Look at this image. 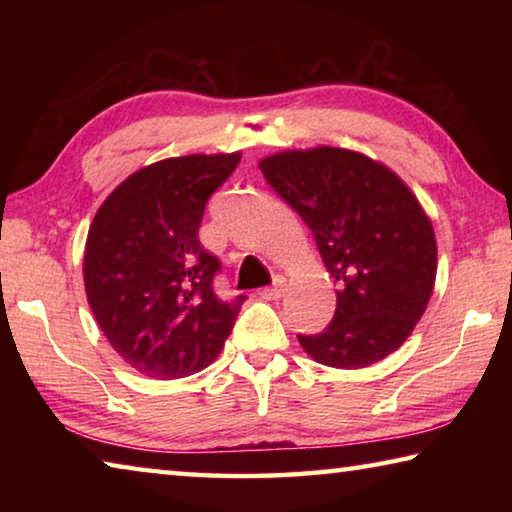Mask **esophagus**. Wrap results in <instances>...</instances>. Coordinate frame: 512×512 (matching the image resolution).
<instances>
[{
    "label": "esophagus",
    "mask_w": 512,
    "mask_h": 512,
    "mask_svg": "<svg viewBox=\"0 0 512 512\" xmlns=\"http://www.w3.org/2000/svg\"><path fill=\"white\" fill-rule=\"evenodd\" d=\"M284 287H287V284H284V277H277L273 287L262 289V291H259V296H262L264 300H280L282 293H284Z\"/></svg>",
    "instance_id": "obj_1"
}]
</instances>
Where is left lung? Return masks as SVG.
Listing matches in <instances>:
<instances>
[{
  "label": "left lung",
  "mask_w": 512,
  "mask_h": 512,
  "mask_svg": "<svg viewBox=\"0 0 512 512\" xmlns=\"http://www.w3.org/2000/svg\"><path fill=\"white\" fill-rule=\"evenodd\" d=\"M257 167L305 219L339 284L334 320L298 336L302 350L343 370L386 359L409 339L436 284V232L418 196L384 162L339 146L277 151Z\"/></svg>",
  "instance_id": "left-lung-1"
}]
</instances>
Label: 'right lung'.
Masks as SVG:
<instances>
[{"mask_svg":"<svg viewBox=\"0 0 512 512\" xmlns=\"http://www.w3.org/2000/svg\"><path fill=\"white\" fill-rule=\"evenodd\" d=\"M241 151L192 153L133 171L94 214L85 296L121 359L151 379L194 375L219 357L246 296L212 289L219 259L198 241L205 203Z\"/></svg>","mask_w":512,"mask_h":512,"instance_id":"obj_1","label":"right lung"}]
</instances>
